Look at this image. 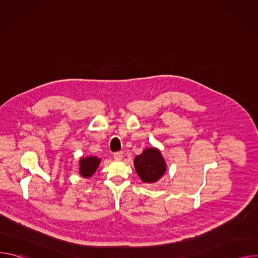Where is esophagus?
Wrapping results in <instances>:
<instances>
[{
  "instance_id": "esophagus-1",
  "label": "esophagus",
  "mask_w": 258,
  "mask_h": 258,
  "mask_svg": "<svg viewBox=\"0 0 258 258\" xmlns=\"http://www.w3.org/2000/svg\"><path fill=\"white\" fill-rule=\"evenodd\" d=\"M113 157H114V159H116V160H121V159L123 158V152H121V151L115 152V153L113 154Z\"/></svg>"
}]
</instances>
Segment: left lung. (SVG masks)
<instances>
[{"instance_id":"8db88e82","label":"left lung","mask_w":258,"mask_h":258,"mask_svg":"<svg viewBox=\"0 0 258 258\" xmlns=\"http://www.w3.org/2000/svg\"><path fill=\"white\" fill-rule=\"evenodd\" d=\"M136 171L144 182H155L165 172L166 166L160 151L155 148L146 149L134 161Z\"/></svg>"}]
</instances>
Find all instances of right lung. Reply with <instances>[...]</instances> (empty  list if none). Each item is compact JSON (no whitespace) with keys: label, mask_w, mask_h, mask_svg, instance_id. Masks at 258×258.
Listing matches in <instances>:
<instances>
[{"label":"right lung","mask_w":258,"mask_h":258,"mask_svg":"<svg viewBox=\"0 0 258 258\" xmlns=\"http://www.w3.org/2000/svg\"><path fill=\"white\" fill-rule=\"evenodd\" d=\"M99 164H100V159L98 157L92 156V157L82 158L80 161V172L82 176L84 177L92 176L97 170V167L99 166Z\"/></svg>","instance_id":"obj_1"}]
</instances>
